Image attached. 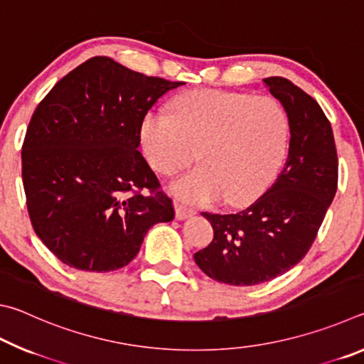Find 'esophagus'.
Wrapping results in <instances>:
<instances>
[{"instance_id":"obj_1","label":"esophagus","mask_w":364,"mask_h":364,"mask_svg":"<svg viewBox=\"0 0 364 364\" xmlns=\"http://www.w3.org/2000/svg\"><path fill=\"white\" fill-rule=\"evenodd\" d=\"M196 213L194 208H189L186 205L180 204V202H175V215L178 220H184V218H189L193 217V215Z\"/></svg>"}]
</instances>
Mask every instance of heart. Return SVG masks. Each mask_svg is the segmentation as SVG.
Listing matches in <instances>:
<instances>
[{
  "label": "heart",
  "mask_w": 364,
  "mask_h": 364,
  "mask_svg": "<svg viewBox=\"0 0 364 364\" xmlns=\"http://www.w3.org/2000/svg\"><path fill=\"white\" fill-rule=\"evenodd\" d=\"M151 167L171 176L197 160L202 167L171 184L191 204L230 205L257 200L278 176L289 144V117L267 96L193 90L175 97L171 114L147 112L139 127Z\"/></svg>",
  "instance_id": "obj_1"
}]
</instances>
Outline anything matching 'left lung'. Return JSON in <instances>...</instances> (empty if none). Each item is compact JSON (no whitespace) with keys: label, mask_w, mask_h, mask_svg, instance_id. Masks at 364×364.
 <instances>
[{"label":"left lung","mask_w":364,"mask_h":364,"mask_svg":"<svg viewBox=\"0 0 364 364\" xmlns=\"http://www.w3.org/2000/svg\"><path fill=\"white\" fill-rule=\"evenodd\" d=\"M289 117V156L267 193L244 210L204 212L213 241L194 254L204 273L230 286H255L295 267L310 250L337 191L331 123L319 104L282 77L263 80Z\"/></svg>","instance_id":"left-lung-1"}]
</instances>
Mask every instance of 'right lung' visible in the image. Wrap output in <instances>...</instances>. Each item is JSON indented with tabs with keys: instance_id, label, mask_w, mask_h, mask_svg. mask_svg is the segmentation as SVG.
<instances>
[{
	"instance_id": "obj_1",
	"label": "right lung",
	"mask_w": 364,
	"mask_h": 364,
	"mask_svg": "<svg viewBox=\"0 0 364 364\" xmlns=\"http://www.w3.org/2000/svg\"><path fill=\"white\" fill-rule=\"evenodd\" d=\"M181 85L96 56L36 106L22 144L23 191L36 236L60 262L123 268L151 226L173 220V202L138 147L143 117Z\"/></svg>"
}]
</instances>
